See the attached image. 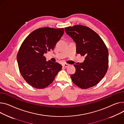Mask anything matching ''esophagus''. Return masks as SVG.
I'll return each instance as SVG.
<instances>
[{"label":"esophagus","mask_w":124,"mask_h":124,"mask_svg":"<svg viewBox=\"0 0 124 124\" xmlns=\"http://www.w3.org/2000/svg\"><path fill=\"white\" fill-rule=\"evenodd\" d=\"M69 66V64H66V63H64V64H62V66L64 67H65V68L68 67Z\"/></svg>","instance_id":"1"}]
</instances>
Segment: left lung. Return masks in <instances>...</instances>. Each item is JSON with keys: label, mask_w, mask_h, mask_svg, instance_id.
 Returning a JSON list of instances; mask_svg holds the SVG:
<instances>
[{"label": "left lung", "mask_w": 124, "mask_h": 124, "mask_svg": "<svg viewBox=\"0 0 124 124\" xmlns=\"http://www.w3.org/2000/svg\"><path fill=\"white\" fill-rule=\"evenodd\" d=\"M66 33L76 44V53L85 56L83 63L74 65L75 73L72 81L82 89L97 85L108 70L109 53L104 41L96 32L88 27L76 25L65 28Z\"/></svg>", "instance_id": "8db88e82"}]
</instances>
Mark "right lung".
I'll return each instance as SVG.
<instances>
[{"mask_svg":"<svg viewBox=\"0 0 124 124\" xmlns=\"http://www.w3.org/2000/svg\"><path fill=\"white\" fill-rule=\"evenodd\" d=\"M64 32V28H40L23 41L17 53V63L21 75L32 87H47L61 70V65L47 61L44 54L53 50Z\"/></svg>","mask_w":124,"mask_h":124,"instance_id":"obj_1","label":"right lung"}]
</instances>
